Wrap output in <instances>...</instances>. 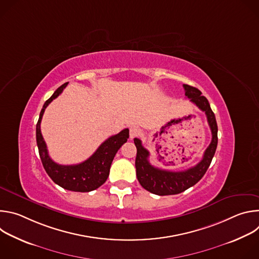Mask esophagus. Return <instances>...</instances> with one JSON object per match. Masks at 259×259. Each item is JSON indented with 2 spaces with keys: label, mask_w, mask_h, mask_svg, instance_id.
<instances>
[{
  "label": "esophagus",
  "mask_w": 259,
  "mask_h": 259,
  "mask_svg": "<svg viewBox=\"0 0 259 259\" xmlns=\"http://www.w3.org/2000/svg\"><path fill=\"white\" fill-rule=\"evenodd\" d=\"M140 133H141V130L138 127L133 126L130 128V138L131 139H133L134 137H137Z\"/></svg>",
  "instance_id": "34e87169"
}]
</instances>
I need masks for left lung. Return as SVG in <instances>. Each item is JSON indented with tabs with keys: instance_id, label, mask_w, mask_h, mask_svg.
I'll use <instances>...</instances> for the list:
<instances>
[{
	"instance_id": "left-lung-1",
	"label": "left lung",
	"mask_w": 259,
	"mask_h": 259,
	"mask_svg": "<svg viewBox=\"0 0 259 259\" xmlns=\"http://www.w3.org/2000/svg\"><path fill=\"white\" fill-rule=\"evenodd\" d=\"M183 88L186 91V96L193 103H195L202 112H205L209 127L211 129L212 140L204 153L203 159L196 166L184 171L173 172L159 169L151 165L149 161V151L144 149L140 139L134 138V143L137 149L135 160L137 179L143 189L158 196L180 194L195 186L209 168L217 147V123L209 101L205 96L202 95L199 89L186 84L183 85Z\"/></svg>"
}]
</instances>
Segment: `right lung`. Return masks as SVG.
I'll return each instance as SVG.
<instances>
[{
    "label": "right lung",
    "instance_id": "right-lung-1",
    "mask_svg": "<svg viewBox=\"0 0 259 259\" xmlns=\"http://www.w3.org/2000/svg\"><path fill=\"white\" fill-rule=\"evenodd\" d=\"M67 84L61 85L44 103L35 128L36 144L44 169L56 184L67 191L87 193L98 189L106 181L110 165L117 152L129 138V129H124L120 133L108 137L89 159L80 164L59 165L55 163L48 155L47 145L41 133V121L45 108L53 99L61 94Z\"/></svg>",
    "mask_w": 259,
    "mask_h": 259
}]
</instances>
